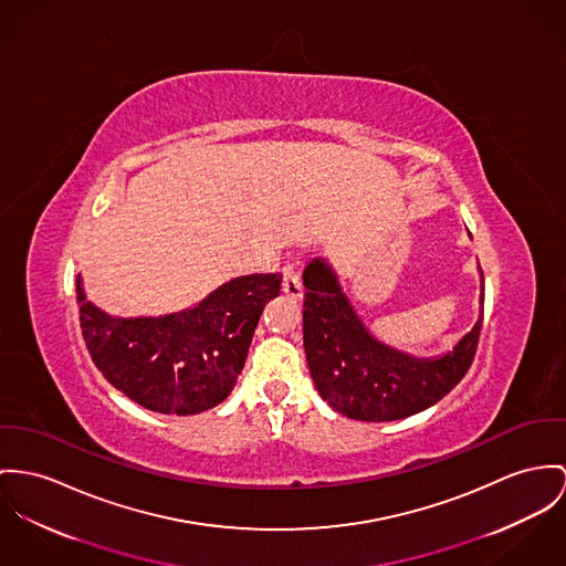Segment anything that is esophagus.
Instances as JSON below:
<instances>
[{"label":"esophagus","mask_w":566,"mask_h":566,"mask_svg":"<svg viewBox=\"0 0 566 566\" xmlns=\"http://www.w3.org/2000/svg\"><path fill=\"white\" fill-rule=\"evenodd\" d=\"M282 291L286 297L291 300H302L304 291H302V282H300V275L293 271V269H286L284 271V280H282Z\"/></svg>","instance_id":"esophagus-1"}]
</instances>
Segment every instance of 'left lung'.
<instances>
[{
    "label": "left lung",
    "instance_id": "left-lung-1",
    "mask_svg": "<svg viewBox=\"0 0 566 566\" xmlns=\"http://www.w3.org/2000/svg\"><path fill=\"white\" fill-rule=\"evenodd\" d=\"M304 286V347L310 375L321 398L347 418L390 422L420 413L452 390L474 361L482 307L472 332L452 350L418 359L379 343L364 327L327 261L307 262ZM480 304H484V286L480 289Z\"/></svg>",
    "mask_w": 566,
    "mask_h": 566
}]
</instances>
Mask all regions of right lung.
<instances>
[{
  "label": "right lung",
  "instance_id": "1",
  "mask_svg": "<svg viewBox=\"0 0 566 566\" xmlns=\"http://www.w3.org/2000/svg\"><path fill=\"white\" fill-rule=\"evenodd\" d=\"M280 286V273L241 275L196 307L118 318L87 302L77 275L80 323L92 361L116 390L150 411L193 416L228 398Z\"/></svg>",
  "mask_w": 566,
  "mask_h": 566
}]
</instances>
